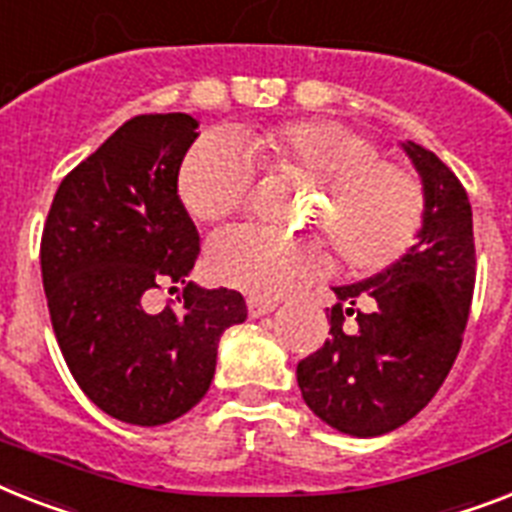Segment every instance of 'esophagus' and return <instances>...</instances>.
<instances>
[{
  "instance_id": "34e87169",
  "label": "esophagus",
  "mask_w": 512,
  "mask_h": 512,
  "mask_svg": "<svg viewBox=\"0 0 512 512\" xmlns=\"http://www.w3.org/2000/svg\"><path fill=\"white\" fill-rule=\"evenodd\" d=\"M276 307H278L276 299H265V297H249V299H247L249 318H260V315L273 313Z\"/></svg>"
}]
</instances>
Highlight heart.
<instances>
[{"label": "heart", "instance_id": "1", "mask_svg": "<svg viewBox=\"0 0 512 512\" xmlns=\"http://www.w3.org/2000/svg\"><path fill=\"white\" fill-rule=\"evenodd\" d=\"M299 176L318 186L310 223L328 236L344 268L376 273L413 247L423 223L421 181L397 162L381 160L368 136L336 120H292L255 128L239 144L207 134L181 160L176 189L186 213L199 223H220L244 207L252 165ZM326 268L318 239L270 234L236 226L207 247L215 281L252 297H276Z\"/></svg>", "mask_w": 512, "mask_h": 512}]
</instances>
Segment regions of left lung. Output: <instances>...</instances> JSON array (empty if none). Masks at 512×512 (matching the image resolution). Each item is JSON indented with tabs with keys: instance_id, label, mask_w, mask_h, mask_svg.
Here are the masks:
<instances>
[{
	"instance_id": "left-lung-1",
	"label": "left lung",
	"mask_w": 512,
	"mask_h": 512,
	"mask_svg": "<svg viewBox=\"0 0 512 512\" xmlns=\"http://www.w3.org/2000/svg\"><path fill=\"white\" fill-rule=\"evenodd\" d=\"M423 184V226L376 276L334 286L331 339L299 360L302 400L331 429L381 436L439 392L463 344L476 284L471 202L458 176L415 141L402 144ZM365 298L368 311L354 305ZM356 315V328L343 326Z\"/></svg>"
}]
</instances>
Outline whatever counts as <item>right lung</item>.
<instances>
[{"instance_id": "add662e5", "label": "right lung", "mask_w": 512, "mask_h": 512, "mask_svg": "<svg viewBox=\"0 0 512 512\" xmlns=\"http://www.w3.org/2000/svg\"><path fill=\"white\" fill-rule=\"evenodd\" d=\"M186 112L136 115L62 178L41 234L49 318L70 373L99 410L134 426L189 413L210 389L220 334L244 323L234 289L186 281L199 255L178 168L197 139ZM185 286L181 311H149Z\"/></svg>"}]
</instances>
